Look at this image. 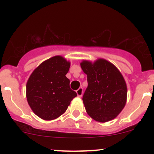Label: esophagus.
<instances>
[{
    "mask_svg": "<svg viewBox=\"0 0 154 154\" xmlns=\"http://www.w3.org/2000/svg\"><path fill=\"white\" fill-rule=\"evenodd\" d=\"M77 94L78 97H82V95L83 94V88H79L77 91Z\"/></svg>",
    "mask_w": 154,
    "mask_h": 154,
    "instance_id": "esophagus-1",
    "label": "esophagus"
}]
</instances>
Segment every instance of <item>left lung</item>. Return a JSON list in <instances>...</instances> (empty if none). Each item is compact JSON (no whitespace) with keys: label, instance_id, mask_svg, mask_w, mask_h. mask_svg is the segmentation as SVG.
Listing matches in <instances>:
<instances>
[{"label":"left lung","instance_id":"1","mask_svg":"<svg viewBox=\"0 0 154 154\" xmlns=\"http://www.w3.org/2000/svg\"><path fill=\"white\" fill-rule=\"evenodd\" d=\"M80 65L87 75L88 85L82 100L88 115L100 122L114 119L127 100V85L122 74L104 59L93 63L83 61Z\"/></svg>","mask_w":154,"mask_h":154}]
</instances>
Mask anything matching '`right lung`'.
Masks as SVG:
<instances>
[{
    "label": "right lung",
    "instance_id": "right-lung-1",
    "mask_svg": "<svg viewBox=\"0 0 154 154\" xmlns=\"http://www.w3.org/2000/svg\"><path fill=\"white\" fill-rule=\"evenodd\" d=\"M70 63L59 56L40 64L26 83V99L33 112L44 120H53L66 111L77 93L66 77Z\"/></svg>",
    "mask_w": 154,
    "mask_h": 154
}]
</instances>
